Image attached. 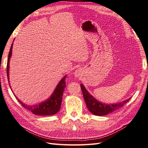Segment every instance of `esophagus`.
<instances>
[{
  "label": "esophagus",
  "instance_id": "1",
  "mask_svg": "<svg viewBox=\"0 0 148 148\" xmlns=\"http://www.w3.org/2000/svg\"><path fill=\"white\" fill-rule=\"evenodd\" d=\"M75 76H77L78 75V70H76L75 71Z\"/></svg>",
  "mask_w": 148,
  "mask_h": 148
}]
</instances>
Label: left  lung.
Wrapping results in <instances>:
<instances>
[{
  "mask_svg": "<svg viewBox=\"0 0 148 148\" xmlns=\"http://www.w3.org/2000/svg\"><path fill=\"white\" fill-rule=\"evenodd\" d=\"M80 86H81L84 99L85 102H86L88 110L92 114L97 116H104L113 112L114 111L122 107L125 104H126L131 99V97H130L128 99L124 100L123 101L120 102L119 103L107 104H105V103H102L99 101L95 97H94L87 91V89L85 88L83 84H80Z\"/></svg>",
  "mask_w": 148,
  "mask_h": 148,
  "instance_id": "8db88e82",
  "label": "left lung"
}]
</instances>
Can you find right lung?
Instances as JSON below:
<instances>
[{"instance_id": "right-lung-1", "label": "right lung", "mask_w": 148, "mask_h": 148, "mask_svg": "<svg viewBox=\"0 0 148 148\" xmlns=\"http://www.w3.org/2000/svg\"><path fill=\"white\" fill-rule=\"evenodd\" d=\"M13 41L12 44V46L10 49V52H9V53H8V60H7V75L8 81V83H9V85H10V80H9L10 60L12 55V48H13ZM66 77V75L64 76V77L61 79L59 83L57 84V86L54 89V91H53L52 95L48 98V99L37 104L30 105V104H25V103L20 101L18 98L15 95L14 93H13V95H14V96L16 98V99L18 101V102L20 103L22 106L25 107V109L29 110V111L33 113L35 115H54V114H56L60 109V106H61L62 101V96H63L64 89L66 86V83H65ZM11 90L12 91V88H11Z\"/></svg>"}]
</instances>
